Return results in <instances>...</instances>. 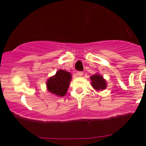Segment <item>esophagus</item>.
<instances>
[{
    "instance_id": "esophagus-1",
    "label": "esophagus",
    "mask_w": 146,
    "mask_h": 146,
    "mask_svg": "<svg viewBox=\"0 0 146 146\" xmlns=\"http://www.w3.org/2000/svg\"><path fill=\"white\" fill-rule=\"evenodd\" d=\"M76 74H77L78 76H82V75H83V73H82V71H78L77 73H76Z\"/></svg>"
}]
</instances>
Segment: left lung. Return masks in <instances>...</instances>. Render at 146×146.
Instances as JSON below:
<instances>
[{
	"label": "left lung",
	"instance_id": "1",
	"mask_svg": "<svg viewBox=\"0 0 146 146\" xmlns=\"http://www.w3.org/2000/svg\"><path fill=\"white\" fill-rule=\"evenodd\" d=\"M91 85L97 90H103L107 88V82L104 78L99 74H95L90 77Z\"/></svg>",
	"mask_w": 146,
	"mask_h": 146
}]
</instances>
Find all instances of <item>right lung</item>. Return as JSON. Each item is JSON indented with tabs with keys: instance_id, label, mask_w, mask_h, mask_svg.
I'll use <instances>...</instances> for the list:
<instances>
[{
	"instance_id": "add662e5",
	"label": "right lung",
	"mask_w": 146,
	"mask_h": 146,
	"mask_svg": "<svg viewBox=\"0 0 146 146\" xmlns=\"http://www.w3.org/2000/svg\"><path fill=\"white\" fill-rule=\"evenodd\" d=\"M70 80L71 74L69 72L60 69L55 76L48 79L46 82L47 89L48 92L56 96L63 97L67 92Z\"/></svg>"
}]
</instances>
